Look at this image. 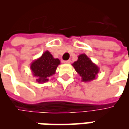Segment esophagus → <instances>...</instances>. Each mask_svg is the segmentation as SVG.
<instances>
[{
    "mask_svg": "<svg viewBox=\"0 0 129 129\" xmlns=\"http://www.w3.org/2000/svg\"><path fill=\"white\" fill-rule=\"evenodd\" d=\"M64 63H66V64H68V63H70V60H68V61H63Z\"/></svg>",
    "mask_w": 129,
    "mask_h": 129,
    "instance_id": "esophagus-1",
    "label": "esophagus"
}]
</instances>
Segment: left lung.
I'll use <instances>...</instances> for the list:
<instances>
[{
	"label": "left lung",
	"mask_w": 129,
	"mask_h": 129,
	"mask_svg": "<svg viewBox=\"0 0 129 129\" xmlns=\"http://www.w3.org/2000/svg\"><path fill=\"white\" fill-rule=\"evenodd\" d=\"M73 66L81 77V81L84 82L94 80L100 72L99 67L85 54L79 55L77 61L73 63Z\"/></svg>",
	"instance_id": "8db88e82"
}]
</instances>
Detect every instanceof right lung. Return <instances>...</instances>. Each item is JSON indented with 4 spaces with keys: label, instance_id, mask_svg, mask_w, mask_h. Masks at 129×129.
Returning a JSON list of instances; mask_svg holds the SVG:
<instances>
[{
    "label": "right lung",
    "instance_id": "right-lung-1",
    "mask_svg": "<svg viewBox=\"0 0 129 129\" xmlns=\"http://www.w3.org/2000/svg\"><path fill=\"white\" fill-rule=\"evenodd\" d=\"M60 64L59 59L54 58L49 51L44 52L41 56L35 59L30 65L32 75L35 77L38 83L47 82L49 77L56 73L58 66Z\"/></svg>",
    "mask_w": 129,
    "mask_h": 129
}]
</instances>
